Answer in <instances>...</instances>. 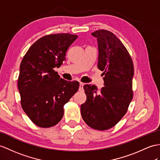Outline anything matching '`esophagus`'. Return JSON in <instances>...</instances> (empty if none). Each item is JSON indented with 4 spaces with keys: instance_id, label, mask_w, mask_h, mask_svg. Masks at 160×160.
Masks as SVG:
<instances>
[{
    "instance_id": "obj_1",
    "label": "esophagus",
    "mask_w": 160,
    "mask_h": 160,
    "mask_svg": "<svg viewBox=\"0 0 160 160\" xmlns=\"http://www.w3.org/2000/svg\"><path fill=\"white\" fill-rule=\"evenodd\" d=\"M83 85H84V83H80L79 91H81V92H83Z\"/></svg>"
}]
</instances>
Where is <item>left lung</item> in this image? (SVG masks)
I'll use <instances>...</instances> for the list:
<instances>
[{
    "label": "left lung",
    "mask_w": 160,
    "mask_h": 160,
    "mask_svg": "<svg viewBox=\"0 0 160 160\" xmlns=\"http://www.w3.org/2000/svg\"><path fill=\"white\" fill-rule=\"evenodd\" d=\"M98 41V68L103 71L104 86H83L87 100L81 104L84 122L93 129L106 130L115 126L128 111L133 98L134 65L126 47L111 32L92 33Z\"/></svg>",
    "instance_id": "8db88e82"
}]
</instances>
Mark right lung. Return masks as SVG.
Instances as JSON below:
<instances>
[{"mask_svg":"<svg viewBox=\"0 0 160 160\" xmlns=\"http://www.w3.org/2000/svg\"><path fill=\"white\" fill-rule=\"evenodd\" d=\"M77 37L69 33L46 35L34 42L22 60L18 81L21 105L38 127L50 128L60 122L64 104L79 89L78 81L62 79L53 70L62 64Z\"/></svg>","mask_w":160,"mask_h":160,"instance_id":"obj_1","label":"right lung"}]
</instances>
